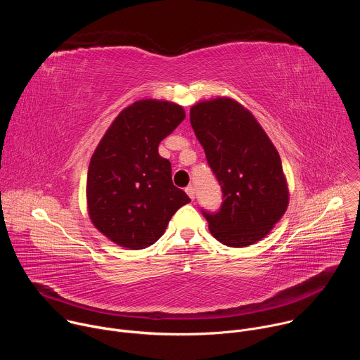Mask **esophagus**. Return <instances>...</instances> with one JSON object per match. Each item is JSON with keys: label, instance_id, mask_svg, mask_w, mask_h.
<instances>
[{"label": "esophagus", "instance_id": "1", "mask_svg": "<svg viewBox=\"0 0 360 360\" xmlns=\"http://www.w3.org/2000/svg\"><path fill=\"white\" fill-rule=\"evenodd\" d=\"M185 191H186V193L189 195V198L193 200V199H195V186H193V185H188V186L185 188Z\"/></svg>", "mask_w": 360, "mask_h": 360}]
</instances>
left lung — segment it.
<instances>
[{
	"label": "left lung",
	"mask_w": 360,
	"mask_h": 360,
	"mask_svg": "<svg viewBox=\"0 0 360 360\" xmlns=\"http://www.w3.org/2000/svg\"><path fill=\"white\" fill-rule=\"evenodd\" d=\"M189 120L222 189L218 211L200 210L211 233L232 248L261 240L288 208L278 150L258 121L233 99L199 102Z\"/></svg>",
	"instance_id": "8db88e82"
}]
</instances>
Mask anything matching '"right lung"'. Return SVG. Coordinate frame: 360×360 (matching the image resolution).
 I'll return each instance as SVG.
<instances>
[{
  "mask_svg": "<svg viewBox=\"0 0 360 360\" xmlns=\"http://www.w3.org/2000/svg\"><path fill=\"white\" fill-rule=\"evenodd\" d=\"M184 120L185 111L172 102L142 99L115 118L96 146L86 176L88 211L112 242L129 249L155 243L191 202L174 185L171 162L158 153Z\"/></svg>",
  "mask_w": 360,
  "mask_h": 360,
  "instance_id": "obj_1",
  "label": "right lung"
}]
</instances>
